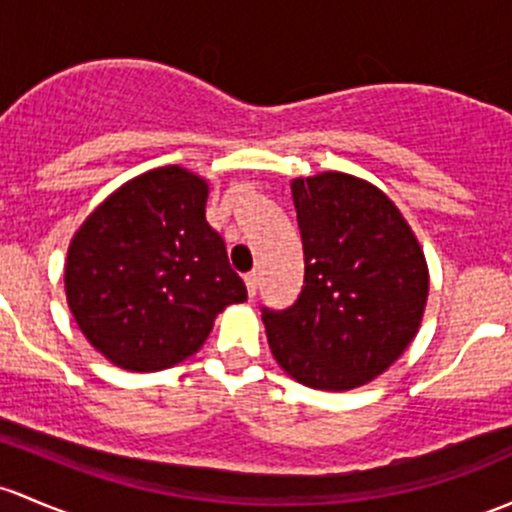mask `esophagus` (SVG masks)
<instances>
[{
  "mask_svg": "<svg viewBox=\"0 0 512 512\" xmlns=\"http://www.w3.org/2000/svg\"><path fill=\"white\" fill-rule=\"evenodd\" d=\"M245 287H247V297H255V292H257V274L255 272H250V274H245Z\"/></svg>",
  "mask_w": 512,
  "mask_h": 512,
  "instance_id": "esophagus-1",
  "label": "esophagus"
}]
</instances>
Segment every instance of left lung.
I'll return each instance as SVG.
<instances>
[{
    "instance_id": "1",
    "label": "left lung",
    "mask_w": 512,
    "mask_h": 512,
    "mask_svg": "<svg viewBox=\"0 0 512 512\" xmlns=\"http://www.w3.org/2000/svg\"><path fill=\"white\" fill-rule=\"evenodd\" d=\"M292 201L304 287L289 309H262L270 351L289 378L314 390L368 385L422 326L427 257L400 208L358 176H299Z\"/></svg>"
}]
</instances>
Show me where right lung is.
Here are the masks:
<instances>
[{
  "label": "right lung",
  "mask_w": 512,
  "mask_h": 512,
  "mask_svg": "<svg viewBox=\"0 0 512 512\" xmlns=\"http://www.w3.org/2000/svg\"><path fill=\"white\" fill-rule=\"evenodd\" d=\"M208 181L179 164L134 176L95 208L68 245L75 324L112 365L154 373L191 358L247 289L208 225Z\"/></svg>",
  "instance_id": "add662e5"
}]
</instances>
